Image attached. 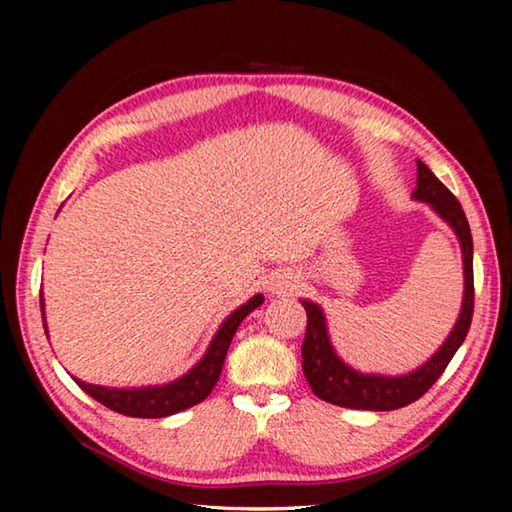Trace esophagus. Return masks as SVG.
<instances>
[{"instance_id": "esophagus-1", "label": "esophagus", "mask_w": 512, "mask_h": 512, "mask_svg": "<svg viewBox=\"0 0 512 512\" xmlns=\"http://www.w3.org/2000/svg\"><path fill=\"white\" fill-rule=\"evenodd\" d=\"M291 287H293V284H291V280H287V277L280 280V284H275V289H280V291H289Z\"/></svg>"}]
</instances>
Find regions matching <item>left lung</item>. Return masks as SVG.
Segmentation results:
<instances>
[{"instance_id": "1", "label": "left lung", "mask_w": 512, "mask_h": 512, "mask_svg": "<svg viewBox=\"0 0 512 512\" xmlns=\"http://www.w3.org/2000/svg\"><path fill=\"white\" fill-rule=\"evenodd\" d=\"M415 201L429 203L431 210L443 219L449 228L456 232L461 241L463 253V305L461 314L452 332L440 345L438 352L429 361H424L420 368L406 375H366L350 368L339 354L334 352L329 341L327 320L323 309L316 302L302 300V307L307 311V332L302 341V370L309 381L311 391L316 397L329 404L345 406V409L361 411H393L411 404L429 391L436 384V379L443 375L447 363L452 361L456 350L461 348L467 329L474 314V268H472V232L470 223L465 219V212L456 196L433 176L427 164L418 160V187L413 192Z\"/></svg>"}]
</instances>
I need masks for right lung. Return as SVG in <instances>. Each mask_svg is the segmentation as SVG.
Listing matches in <instances>:
<instances>
[{"label":"right lung","mask_w":512,"mask_h":512,"mask_svg":"<svg viewBox=\"0 0 512 512\" xmlns=\"http://www.w3.org/2000/svg\"><path fill=\"white\" fill-rule=\"evenodd\" d=\"M264 302L262 293L244 302L237 311L223 320L219 332L214 334L210 348L203 354V359L196 363V366L187 372V375L178 377L176 381H169V384L162 386H144V388H108V386H97V384H85V381L76 379L85 393L94 400L101 402L108 409L117 411L121 415H131V418H167L178 411H185L189 406L203 402L207 395L212 393V388L219 381L225 354L232 343V336H235L237 327L241 325L250 311L257 309ZM40 309L42 316H45V302H42L40 293ZM47 332V325H45Z\"/></svg>","instance_id":"add662e5"}]
</instances>
